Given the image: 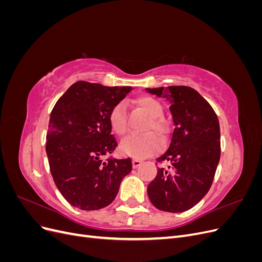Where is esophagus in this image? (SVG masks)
Returning <instances> with one entry per match:
<instances>
[{"mask_svg":"<svg viewBox=\"0 0 262 262\" xmlns=\"http://www.w3.org/2000/svg\"><path fill=\"white\" fill-rule=\"evenodd\" d=\"M141 163H142V161H140L139 158H133V160H132V167L133 168L139 167V166L141 165Z\"/></svg>","mask_w":262,"mask_h":262,"instance_id":"esophagus-1","label":"esophagus"}]
</instances>
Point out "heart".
I'll return each instance as SVG.
<instances>
[{
	"mask_svg": "<svg viewBox=\"0 0 262 262\" xmlns=\"http://www.w3.org/2000/svg\"><path fill=\"white\" fill-rule=\"evenodd\" d=\"M136 104L150 119L147 129H152L160 136H164L167 131V128L161 119L164 113L161 102L150 96H141L136 100ZM108 121L110 128L118 136H123L126 132L128 124H126L125 106L122 102L116 104L112 108L108 116ZM158 147H160V142L152 133L131 134V136L123 139L120 143V150L122 154L136 158L146 157L154 153Z\"/></svg>",
	"mask_w": 262,
	"mask_h": 262,
	"instance_id": "b5f03b06",
	"label": "heart"
}]
</instances>
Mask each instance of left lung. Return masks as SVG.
<instances>
[{
  "mask_svg": "<svg viewBox=\"0 0 262 262\" xmlns=\"http://www.w3.org/2000/svg\"><path fill=\"white\" fill-rule=\"evenodd\" d=\"M170 107L173 128L168 147L157 161L165 165L147 187L158 210L178 213L193 208L208 193L221 156L217 116L209 102L188 86L145 89Z\"/></svg>",
  "mask_w": 262,
  "mask_h": 262,
  "instance_id": "obj_1",
  "label": "left lung"
}]
</instances>
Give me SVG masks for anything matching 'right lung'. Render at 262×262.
I'll use <instances>...</instances> for the list:
<instances>
[{"mask_svg":"<svg viewBox=\"0 0 262 262\" xmlns=\"http://www.w3.org/2000/svg\"><path fill=\"white\" fill-rule=\"evenodd\" d=\"M132 90L78 81L52 109L46 152L55 186L75 208L107 207L132 170L131 158L102 160L118 145L108 121L110 110Z\"/></svg>","mask_w":262,"mask_h":262,"instance_id":"right-lung-1","label":"right lung"}]
</instances>
